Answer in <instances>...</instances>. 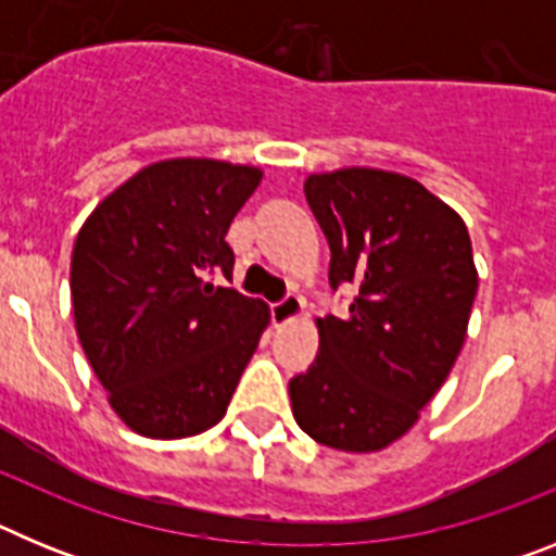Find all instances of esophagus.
Wrapping results in <instances>:
<instances>
[{
	"instance_id": "obj_1",
	"label": "esophagus",
	"mask_w": 556,
	"mask_h": 556,
	"mask_svg": "<svg viewBox=\"0 0 556 556\" xmlns=\"http://www.w3.org/2000/svg\"><path fill=\"white\" fill-rule=\"evenodd\" d=\"M301 314H303V298H298V294H287L283 301L269 306V317H273L275 326H287V323H292L294 317H301Z\"/></svg>"
}]
</instances>
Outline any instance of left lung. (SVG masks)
<instances>
[{"label":"left lung","mask_w":556,"mask_h":556,"mask_svg":"<svg viewBox=\"0 0 556 556\" xmlns=\"http://www.w3.org/2000/svg\"><path fill=\"white\" fill-rule=\"evenodd\" d=\"M303 191L331 248L328 281L358 294L345 317L317 320V358L289 381L294 420L328 448L381 451L417 424L462 351L479 289L468 228L395 172H323Z\"/></svg>","instance_id":"1"}]
</instances>
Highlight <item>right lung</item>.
I'll use <instances>...</instances> for the list:
<instances>
[{"instance_id": "add662e5", "label": "right lung", "mask_w": 556, "mask_h": 556, "mask_svg": "<svg viewBox=\"0 0 556 556\" xmlns=\"http://www.w3.org/2000/svg\"><path fill=\"white\" fill-rule=\"evenodd\" d=\"M262 169L211 159L144 166L86 219L72 253V306L113 412L139 434L178 440L225 417L269 308L230 278V223Z\"/></svg>"}]
</instances>
